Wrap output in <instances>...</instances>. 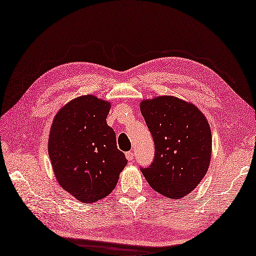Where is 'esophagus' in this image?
<instances>
[{
  "label": "esophagus",
  "mask_w": 256,
  "mask_h": 256,
  "mask_svg": "<svg viewBox=\"0 0 256 256\" xmlns=\"http://www.w3.org/2000/svg\"><path fill=\"white\" fill-rule=\"evenodd\" d=\"M126 156L128 161H132L134 159V154L132 152H126Z\"/></svg>",
  "instance_id": "1"
}]
</instances>
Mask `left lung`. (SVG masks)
<instances>
[{"label":"left lung","mask_w":256,"mask_h":256,"mask_svg":"<svg viewBox=\"0 0 256 256\" xmlns=\"http://www.w3.org/2000/svg\"><path fill=\"white\" fill-rule=\"evenodd\" d=\"M140 111L154 142V158L142 168L154 192L170 199L186 196L208 172L212 154L208 122L194 104L174 96L140 102Z\"/></svg>","instance_id":"left-lung-1"}]
</instances>
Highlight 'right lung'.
Segmentation results:
<instances>
[{
    "label": "right lung",
    "mask_w": 256,
    "mask_h": 256,
    "mask_svg": "<svg viewBox=\"0 0 256 256\" xmlns=\"http://www.w3.org/2000/svg\"><path fill=\"white\" fill-rule=\"evenodd\" d=\"M110 107L94 95L80 96L58 111L50 126L48 156L55 178L83 203L107 196L128 164L106 121Z\"/></svg>",
    "instance_id": "right-lung-1"
}]
</instances>
